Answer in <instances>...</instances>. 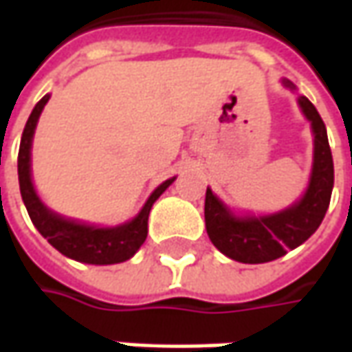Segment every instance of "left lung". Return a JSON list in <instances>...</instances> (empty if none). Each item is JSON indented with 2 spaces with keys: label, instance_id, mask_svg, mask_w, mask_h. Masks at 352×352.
<instances>
[{
  "label": "left lung",
  "instance_id": "left-lung-1",
  "mask_svg": "<svg viewBox=\"0 0 352 352\" xmlns=\"http://www.w3.org/2000/svg\"><path fill=\"white\" fill-rule=\"evenodd\" d=\"M283 86L295 90L291 80ZM298 106L312 125L314 162L307 192L293 206L270 216H235L206 188L204 217L210 241L219 252L243 264H264L285 256L287 250L300 246L316 231L326 216L333 190V157L327 131L318 109L307 96H298Z\"/></svg>",
  "mask_w": 352,
  "mask_h": 352
}]
</instances>
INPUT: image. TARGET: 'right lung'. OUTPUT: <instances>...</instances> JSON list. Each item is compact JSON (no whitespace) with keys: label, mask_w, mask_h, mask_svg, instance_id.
<instances>
[{"label":"right lung","mask_w":352,"mask_h":352,"mask_svg":"<svg viewBox=\"0 0 352 352\" xmlns=\"http://www.w3.org/2000/svg\"><path fill=\"white\" fill-rule=\"evenodd\" d=\"M50 94H45L32 109V113L26 121L21 148H19V186L21 196L25 202L26 212L32 219L34 227L40 231V235L47 239V243L57 248L63 256L73 258L76 262L85 264H96V266H107V264H119L129 258L135 256V252L142 246L148 235V216L160 196L164 195L167 186L175 181L167 179L146 200L138 216L133 217L123 226L117 227H96L88 223H80L75 219H67L52 212L36 195L30 177V148H32V136H34L36 123L42 109L47 104Z\"/></svg>","instance_id":"add662e5"}]
</instances>
